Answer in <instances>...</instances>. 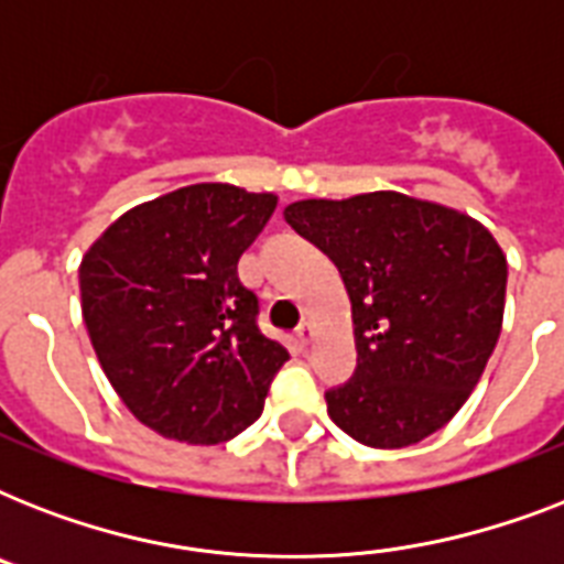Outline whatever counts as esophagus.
<instances>
[{"mask_svg":"<svg viewBox=\"0 0 564 564\" xmlns=\"http://www.w3.org/2000/svg\"><path fill=\"white\" fill-rule=\"evenodd\" d=\"M295 339H299V345H304V348H307L310 339H313V322H310V318H304V322H301L299 330H295Z\"/></svg>","mask_w":564,"mask_h":564,"instance_id":"1","label":"esophagus"}]
</instances>
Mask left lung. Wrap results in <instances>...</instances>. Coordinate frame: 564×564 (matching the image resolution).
<instances>
[{
    "instance_id": "left-lung-1",
    "label": "left lung",
    "mask_w": 564,
    "mask_h": 564,
    "mask_svg": "<svg viewBox=\"0 0 564 564\" xmlns=\"http://www.w3.org/2000/svg\"><path fill=\"white\" fill-rule=\"evenodd\" d=\"M283 219L325 251L351 299L357 371L327 415L369 447L415 445L454 419L503 325L507 254L480 221L380 189L304 198Z\"/></svg>"
}]
</instances>
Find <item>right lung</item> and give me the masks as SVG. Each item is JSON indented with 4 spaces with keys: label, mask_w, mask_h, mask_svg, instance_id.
I'll list each match as a JSON object with an SVG mask.
<instances>
[{
    "label": "right lung",
    "mask_w": 564,
    "mask_h": 564,
    "mask_svg": "<svg viewBox=\"0 0 564 564\" xmlns=\"http://www.w3.org/2000/svg\"><path fill=\"white\" fill-rule=\"evenodd\" d=\"M278 195L193 184L122 213L82 257V316L101 371L145 427L219 445L260 419L290 351L260 334L242 251Z\"/></svg>",
    "instance_id": "1"
}]
</instances>
